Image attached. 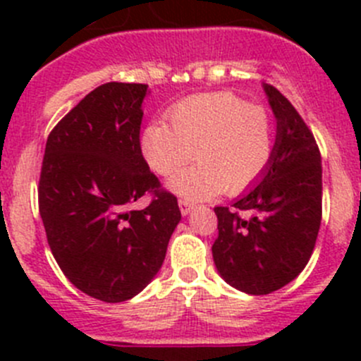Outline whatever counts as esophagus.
Wrapping results in <instances>:
<instances>
[{"instance_id": "obj_1", "label": "esophagus", "mask_w": 361, "mask_h": 361, "mask_svg": "<svg viewBox=\"0 0 361 361\" xmlns=\"http://www.w3.org/2000/svg\"><path fill=\"white\" fill-rule=\"evenodd\" d=\"M178 204H180V211H181V214H183V216L190 214V211L194 209V204L188 202V201H183V199H181V201Z\"/></svg>"}]
</instances>
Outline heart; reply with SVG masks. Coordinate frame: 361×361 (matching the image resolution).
Here are the masks:
<instances>
[{
    "instance_id": "heart-1",
    "label": "heart",
    "mask_w": 361,
    "mask_h": 361,
    "mask_svg": "<svg viewBox=\"0 0 361 361\" xmlns=\"http://www.w3.org/2000/svg\"><path fill=\"white\" fill-rule=\"evenodd\" d=\"M171 127L154 120L141 134L145 162L159 176H169L195 157L199 164L167 181V188L190 201L221 190H248L271 166L276 127L264 106L231 92L197 94L167 113Z\"/></svg>"
}]
</instances>
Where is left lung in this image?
I'll list each match as a JSON object with an SVG mask.
<instances>
[{
	"mask_svg": "<svg viewBox=\"0 0 361 361\" xmlns=\"http://www.w3.org/2000/svg\"><path fill=\"white\" fill-rule=\"evenodd\" d=\"M276 118V148L264 176L232 207L218 206L213 260L225 283L267 295L293 281L311 258L322 225V155L288 99L264 83ZM248 210L250 217L238 214Z\"/></svg>",
	"mask_w": 361,
	"mask_h": 361,
	"instance_id": "obj_1",
	"label": "left lung"
}]
</instances>
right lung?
Returning <instances> with one entry per match:
<instances>
[{
  "label": "right lung",
  "mask_w": 361,
  "mask_h": 361,
  "mask_svg": "<svg viewBox=\"0 0 361 361\" xmlns=\"http://www.w3.org/2000/svg\"><path fill=\"white\" fill-rule=\"evenodd\" d=\"M148 85L110 82L87 94L50 133L38 202L64 276L89 297L123 302L143 292L166 258L181 213L145 162L141 104ZM154 195L145 210L130 204Z\"/></svg>",
  "instance_id": "add662e5"
}]
</instances>
